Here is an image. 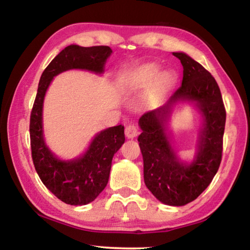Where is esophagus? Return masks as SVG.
<instances>
[{
  "label": "esophagus",
  "instance_id": "34e87169",
  "mask_svg": "<svg viewBox=\"0 0 250 250\" xmlns=\"http://www.w3.org/2000/svg\"><path fill=\"white\" fill-rule=\"evenodd\" d=\"M139 133V128L136 125L130 124L125 126V136L128 138H135V137Z\"/></svg>",
  "mask_w": 250,
  "mask_h": 250
}]
</instances>
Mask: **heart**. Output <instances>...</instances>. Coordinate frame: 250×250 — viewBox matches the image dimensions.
Here are the masks:
<instances>
[{
    "mask_svg": "<svg viewBox=\"0 0 250 250\" xmlns=\"http://www.w3.org/2000/svg\"><path fill=\"white\" fill-rule=\"evenodd\" d=\"M160 71V66L156 64H146L139 68L137 71L131 76L129 79V87L132 89L143 88L149 85L154 79L156 78L157 73ZM175 80V76L173 72L165 71L161 73L159 78L156 79L155 86H154V95H157L162 93L168 87L173 85Z\"/></svg>",
    "mask_w": 250,
    "mask_h": 250,
    "instance_id": "b5f03b06",
    "label": "heart"
}]
</instances>
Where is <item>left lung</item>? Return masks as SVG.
Masks as SVG:
<instances>
[{
	"mask_svg": "<svg viewBox=\"0 0 250 250\" xmlns=\"http://www.w3.org/2000/svg\"><path fill=\"white\" fill-rule=\"evenodd\" d=\"M184 66L182 83L167 104L146 112L139 119L138 137L144 159V180L157 199L171 206H184L198 197L216 174L222 160L227 112L214 77L185 53H173ZM196 101L204 118L199 152L191 165L176 159L165 133V122L178 100Z\"/></svg>",
	"mask_w": 250,
	"mask_h": 250,
	"instance_id": "1",
	"label": "left lung"
}]
</instances>
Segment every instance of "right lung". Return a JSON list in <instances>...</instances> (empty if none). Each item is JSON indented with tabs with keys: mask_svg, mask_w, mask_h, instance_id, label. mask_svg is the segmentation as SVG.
<instances>
[{
	"mask_svg": "<svg viewBox=\"0 0 250 250\" xmlns=\"http://www.w3.org/2000/svg\"><path fill=\"white\" fill-rule=\"evenodd\" d=\"M112 50L108 46L82 47L70 45L52 60L42 73L30 113L31 157L41 180L52 194L70 205H86L106 187L112 159L125 143V126L115 125L97 133L87 152L79 159L61 161L45 145L43 138V102L52 79L70 69L102 73Z\"/></svg>",
	"mask_w": 250,
	"mask_h": 250,
	"instance_id": "1",
	"label": "right lung"
}]
</instances>
